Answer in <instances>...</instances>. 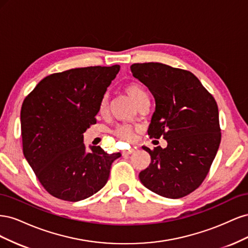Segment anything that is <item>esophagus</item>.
Masks as SVG:
<instances>
[{"label":"esophagus","instance_id":"34e87169","mask_svg":"<svg viewBox=\"0 0 248 248\" xmlns=\"http://www.w3.org/2000/svg\"><path fill=\"white\" fill-rule=\"evenodd\" d=\"M134 151H136V150H134V149L125 150V151H123V152H122V155H123V156H126V155H130V154H132Z\"/></svg>","mask_w":248,"mask_h":248}]
</instances>
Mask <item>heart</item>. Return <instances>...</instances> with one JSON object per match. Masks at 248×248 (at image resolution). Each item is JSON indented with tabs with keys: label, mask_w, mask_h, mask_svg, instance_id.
I'll list each match as a JSON object with an SVG mask.
<instances>
[{
	"label": "heart",
	"mask_w": 248,
	"mask_h": 248,
	"mask_svg": "<svg viewBox=\"0 0 248 248\" xmlns=\"http://www.w3.org/2000/svg\"><path fill=\"white\" fill-rule=\"evenodd\" d=\"M125 92L136 104H139L140 101L148 99V94L146 90L137 82H131L125 87ZM108 111V98L107 96L102 97L99 103V114L104 115ZM115 134L124 140H131L133 138V130L128 125H121L117 127L115 130Z\"/></svg>",
	"instance_id": "heart-1"
}]
</instances>
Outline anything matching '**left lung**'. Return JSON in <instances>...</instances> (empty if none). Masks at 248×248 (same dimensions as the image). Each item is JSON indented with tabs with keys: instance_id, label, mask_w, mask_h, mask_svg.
<instances>
[{
	"instance_id": "obj_1",
	"label": "left lung",
	"mask_w": 248,
	"mask_h": 248,
	"mask_svg": "<svg viewBox=\"0 0 248 248\" xmlns=\"http://www.w3.org/2000/svg\"><path fill=\"white\" fill-rule=\"evenodd\" d=\"M130 69L155 99L148 134L168 141L164 149L142 147L151 163L140 172V182L161 197L183 198L204 181L219 148L216 101L187 70L153 62L132 64Z\"/></svg>"
}]
</instances>
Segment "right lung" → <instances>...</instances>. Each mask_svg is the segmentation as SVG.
<instances>
[{
    "mask_svg": "<svg viewBox=\"0 0 248 248\" xmlns=\"http://www.w3.org/2000/svg\"><path fill=\"white\" fill-rule=\"evenodd\" d=\"M120 65L74 68L44 78L22 103L24 155L48 193L78 202L107 184L121 153L99 146L87 151L84 132L96 123L99 103Z\"/></svg>",
    "mask_w": 248,
    "mask_h": 248,
    "instance_id": "obj_1",
    "label": "right lung"
}]
</instances>
